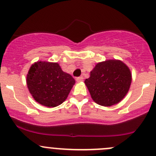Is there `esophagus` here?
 Wrapping results in <instances>:
<instances>
[{
  "mask_svg": "<svg viewBox=\"0 0 156 156\" xmlns=\"http://www.w3.org/2000/svg\"><path fill=\"white\" fill-rule=\"evenodd\" d=\"M83 80H84V78H83L82 76L76 78V81H78V82H81V81H83Z\"/></svg>",
  "mask_w": 156,
  "mask_h": 156,
  "instance_id": "esophagus-1",
  "label": "esophagus"
}]
</instances>
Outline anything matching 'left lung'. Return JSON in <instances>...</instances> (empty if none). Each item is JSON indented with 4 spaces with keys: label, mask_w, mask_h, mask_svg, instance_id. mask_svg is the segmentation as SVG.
I'll use <instances>...</instances> for the list:
<instances>
[{
    "label": "left lung",
    "mask_w": 156,
    "mask_h": 156,
    "mask_svg": "<svg viewBox=\"0 0 156 156\" xmlns=\"http://www.w3.org/2000/svg\"><path fill=\"white\" fill-rule=\"evenodd\" d=\"M131 77L130 69L123 62L108 59L97 63L84 83L95 103L111 106L119 103L126 96Z\"/></svg>",
    "instance_id": "1"
}]
</instances>
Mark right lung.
I'll return each mask as SVG.
<instances>
[{
  "mask_svg": "<svg viewBox=\"0 0 156 156\" xmlns=\"http://www.w3.org/2000/svg\"><path fill=\"white\" fill-rule=\"evenodd\" d=\"M26 82L34 100L50 108L66 100L75 81L57 62L38 61L30 67Z\"/></svg>",
  "mask_w": 156,
  "mask_h": 156,
  "instance_id": "right-lung-1",
  "label": "right lung"
}]
</instances>
